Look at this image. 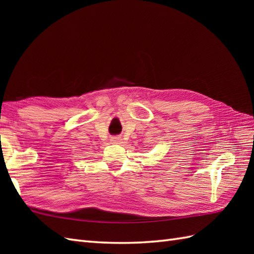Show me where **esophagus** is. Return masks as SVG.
I'll return each mask as SVG.
<instances>
[{
	"label": "esophagus",
	"instance_id": "1",
	"mask_svg": "<svg viewBox=\"0 0 254 254\" xmlns=\"http://www.w3.org/2000/svg\"><path fill=\"white\" fill-rule=\"evenodd\" d=\"M111 143L112 144H120L121 143V138L120 137H112L111 138Z\"/></svg>",
	"mask_w": 254,
	"mask_h": 254
}]
</instances>
